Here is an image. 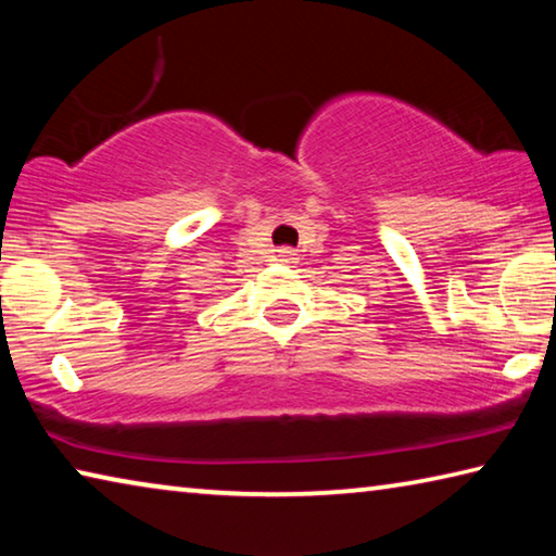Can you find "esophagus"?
<instances>
[{"instance_id": "esophagus-1", "label": "esophagus", "mask_w": 556, "mask_h": 556, "mask_svg": "<svg viewBox=\"0 0 556 556\" xmlns=\"http://www.w3.org/2000/svg\"><path fill=\"white\" fill-rule=\"evenodd\" d=\"M279 257H281V262H294L296 260V252L285 248V250H279Z\"/></svg>"}]
</instances>
